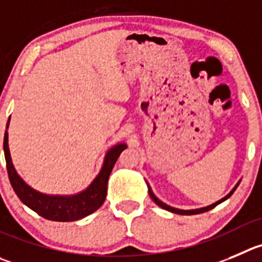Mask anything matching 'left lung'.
<instances>
[{"mask_svg": "<svg viewBox=\"0 0 262 262\" xmlns=\"http://www.w3.org/2000/svg\"><path fill=\"white\" fill-rule=\"evenodd\" d=\"M146 183H147V182H146ZM239 183H241V181H239V182L236 183L235 187H234V189L231 190V191L229 192V194H227L226 196H224V198H222V199H220L219 202L213 203V204L208 205V207H203V208H198V209H186V211H185V209L173 208V207H170V205H168V204H165V203H163V202H161L160 199H158V198L155 196V194H154V192H152V190H151V187H150V185H148V183H147V187H148V194H150L151 199H152L154 202H155L156 204H158L159 207H160V208L165 209V211L172 212V213H177V214H187V216H189V214H198V213H203V212H207V211H211V209H213L214 207H216V205H219L220 203L225 202V200L229 199V198H230L231 195H233V192L235 191V189H236V187H238Z\"/></svg>", "mask_w": 262, "mask_h": 262, "instance_id": "obj_1", "label": "left lung"}]
</instances>
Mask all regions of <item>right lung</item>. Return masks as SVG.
Here are the masks:
<instances>
[{
  "mask_svg": "<svg viewBox=\"0 0 262 262\" xmlns=\"http://www.w3.org/2000/svg\"><path fill=\"white\" fill-rule=\"evenodd\" d=\"M10 121V119H9ZM7 121L6 128H9ZM126 148L125 143H117L114 147L107 151L104 156L103 165L101 172L93 180L89 187L82 190L81 192L75 195H48L32 189L23 181V178L16 173L14 168L11 155L9 150V133L5 132L4 137V151L6 159L7 174L14 191L24 204L40 214L41 217L50 221L70 222L76 220L84 219L90 213L97 211L104 203L107 195V182L112 172L115 163L120 154Z\"/></svg>",
  "mask_w": 262,
  "mask_h": 262,
  "instance_id": "obj_1",
  "label": "right lung"
}]
</instances>
